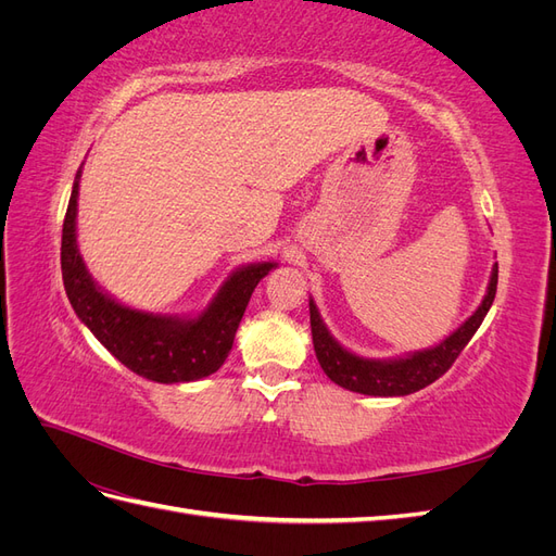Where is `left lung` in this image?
<instances>
[{
  "label": "left lung",
  "instance_id": "8db88e82",
  "mask_svg": "<svg viewBox=\"0 0 556 556\" xmlns=\"http://www.w3.org/2000/svg\"><path fill=\"white\" fill-rule=\"evenodd\" d=\"M496 282H498V264L492 266L490 285H486V294L482 304L476 308L464 325H459L450 336L427 350L408 352L403 357L392 359H368L359 357L355 352L343 348L333 339L327 329L323 315H319L315 301L311 299V333H313V348L315 357L323 366V371L336 382L345 387L350 392H359L368 396H406L413 392L425 390L427 384L439 380L447 368L459 357V352L466 343L473 339V333L482 325L486 311L492 308L496 296Z\"/></svg>",
  "mask_w": 556,
  "mask_h": 556
}]
</instances>
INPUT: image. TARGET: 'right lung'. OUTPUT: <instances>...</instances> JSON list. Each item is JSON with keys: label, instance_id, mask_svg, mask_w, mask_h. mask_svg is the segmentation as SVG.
I'll return each mask as SVG.
<instances>
[{"label": "right lung", "instance_id": "1", "mask_svg": "<svg viewBox=\"0 0 556 556\" xmlns=\"http://www.w3.org/2000/svg\"><path fill=\"white\" fill-rule=\"evenodd\" d=\"M62 225V280L78 319L129 371L174 384L201 380L220 368L233 345L248 301L276 262L239 266L197 317L129 308L104 292L90 276L76 241L78 180Z\"/></svg>", "mask_w": 556, "mask_h": 556}]
</instances>
